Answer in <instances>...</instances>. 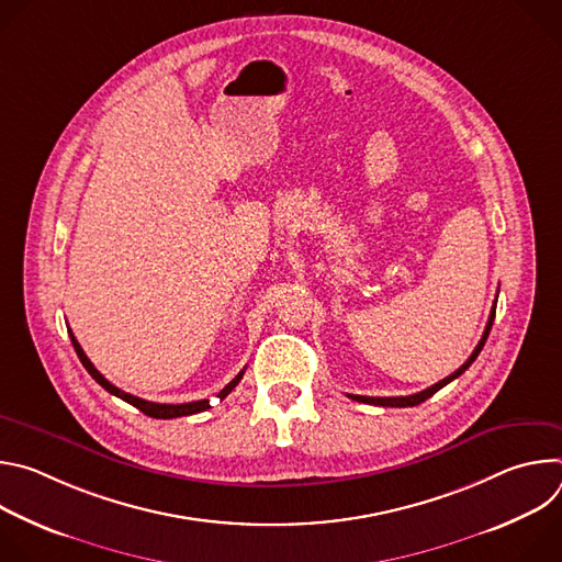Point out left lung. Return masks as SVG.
I'll list each match as a JSON object with an SVG mask.
<instances>
[{
  "label": "left lung",
  "mask_w": 562,
  "mask_h": 562,
  "mask_svg": "<svg viewBox=\"0 0 562 562\" xmlns=\"http://www.w3.org/2000/svg\"><path fill=\"white\" fill-rule=\"evenodd\" d=\"M496 300H498V297H496ZM494 317H496V302H494V306H492L490 323H487V327H485V334H483V338H480V342H477V347L473 349V353L467 358V362H464L458 371H453V373L447 375L445 380L436 382L434 386H429V389H425V391H420V393H414V395H397V397H369V395H349V397H351V400H358V403L378 405V407H416V405L425 403L427 397H431L436 391H440L445 384H449L451 380H456L458 375H462V373L471 367V362L477 358L480 351H483V347H485V342H487V338H490V331H492V325H494Z\"/></svg>",
  "instance_id": "8db88e82"
}]
</instances>
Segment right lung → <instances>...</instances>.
<instances>
[{
  "label": "right lung",
  "instance_id": "1",
  "mask_svg": "<svg viewBox=\"0 0 562 562\" xmlns=\"http://www.w3.org/2000/svg\"><path fill=\"white\" fill-rule=\"evenodd\" d=\"M70 334V342H72V347H75V353H77V358L82 360V364H85V369L93 375V380L98 382V384H102L109 393H113V395H117V397H122L124 403H128V405H133L135 409H139L142 414H146V416H150V418H165V420H169V418H180V416H191V414H200V412H206L209 407H211V403L209 400H195V403H184V405H159V403H148V400H142V397H137V395H131V393H126V391H122V389H117L115 384H111L95 367H93V362L87 358V353H85V349L79 347V342L75 340V336H72V331H68ZM243 375H245V371H239L220 393H217V397L220 400H224L235 386H237V382L243 380Z\"/></svg>",
  "mask_w": 562,
  "mask_h": 562
}]
</instances>
